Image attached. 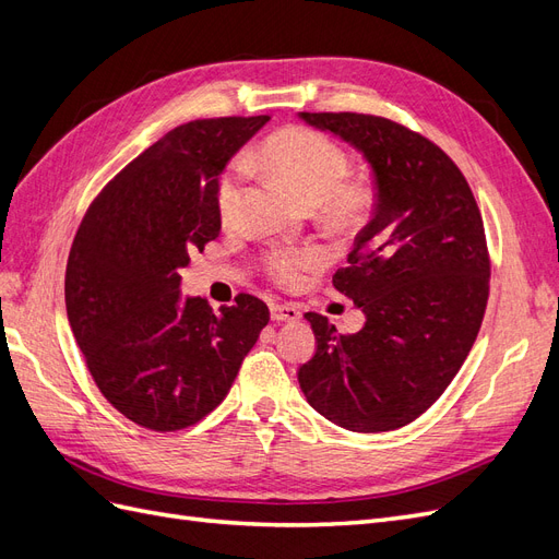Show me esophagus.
I'll use <instances>...</instances> for the list:
<instances>
[{
  "label": "esophagus",
  "instance_id": "34e87169",
  "mask_svg": "<svg viewBox=\"0 0 559 559\" xmlns=\"http://www.w3.org/2000/svg\"><path fill=\"white\" fill-rule=\"evenodd\" d=\"M270 317L275 321H296L300 319V308L296 302H273L270 306Z\"/></svg>",
  "mask_w": 559,
  "mask_h": 559
}]
</instances>
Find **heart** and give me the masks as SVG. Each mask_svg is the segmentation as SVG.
Listing matches in <instances>:
<instances>
[{"instance_id": "1", "label": "heart", "mask_w": 559, "mask_h": 559, "mask_svg": "<svg viewBox=\"0 0 559 559\" xmlns=\"http://www.w3.org/2000/svg\"><path fill=\"white\" fill-rule=\"evenodd\" d=\"M249 163L265 167L277 175L289 189H294L310 205L324 202L329 216L337 222H352L366 212L370 193L364 183L343 181L349 173L345 151L324 134L312 130H284L265 140ZM247 179V163L235 160L218 183V212L230 218L238 210L242 183ZM324 257L314 247L273 251L267 257V267L280 282L296 284L302 275L314 270Z\"/></svg>"}]
</instances>
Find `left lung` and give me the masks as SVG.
<instances>
[{
	"label": "left lung",
	"instance_id": "left-lung-1",
	"mask_svg": "<svg viewBox=\"0 0 559 559\" xmlns=\"http://www.w3.org/2000/svg\"><path fill=\"white\" fill-rule=\"evenodd\" d=\"M357 148L376 205L333 286L366 321L352 335L308 312L317 352L298 368L312 408L333 425L380 433L411 425L462 368L489 294L483 216L441 148L389 118L298 114Z\"/></svg>",
	"mask_w": 559,
	"mask_h": 559
}]
</instances>
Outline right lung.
Segmentation results:
<instances>
[{
  "instance_id": "add662e5",
  "label": "right lung",
  "mask_w": 559,
  "mask_h": 559,
  "mask_svg": "<svg viewBox=\"0 0 559 559\" xmlns=\"http://www.w3.org/2000/svg\"><path fill=\"white\" fill-rule=\"evenodd\" d=\"M270 116L183 123L99 193L67 261L64 306L99 392L134 425L177 431L228 394L270 312L249 294L214 314L179 270L222 233L218 183Z\"/></svg>"
}]
</instances>
